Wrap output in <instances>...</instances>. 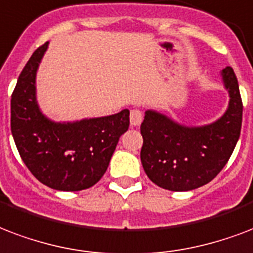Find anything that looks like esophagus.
Wrapping results in <instances>:
<instances>
[{
    "label": "esophagus",
    "instance_id": "obj_1",
    "mask_svg": "<svg viewBox=\"0 0 253 253\" xmlns=\"http://www.w3.org/2000/svg\"><path fill=\"white\" fill-rule=\"evenodd\" d=\"M142 119H143V115L140 113L139 110H131L130 113V122H131V126H139L140 123H142Z\"/></svg>",
    "mask_w": 253,
    "mask_h": 253
}]
</instances>
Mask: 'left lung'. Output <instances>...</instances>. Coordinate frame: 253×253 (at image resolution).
Wrapping results in <instances>:
<instances>
[{
  "mask_svg": "<svg viewBox=\"0 0 253 253\" xmlns=\"http://www.w3.org/2000/svg\"><path fill=\"white\" fill-rule=\"evenodd\" d=\"M223 81L229 106L212 125L184 127L155 111L146 113L140 125V161L157 186L169 191L195 190L211 182L227 165L240 136L243 102L232 67L223 70Z\"/></svg>",
  "mask_w": 253,
  "mask_h": 253,
  "instance_id": "left-lung-1",
  "label": "left lung"
}]
</instances>
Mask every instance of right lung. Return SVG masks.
Listing matches in <instances>:
<instances>
[{"label": "right lung", "instance_id": "obj_1", "mask_svg": "<svg viewBox=\"0 0 253 253\" xmlns=\"http://www.w3.org/2000/svg\"><path fill=\"white\" fill-rule=\"evenodd\" d=\"M47 42L33 53L21 71L10 102L15 146L29 171L45 186L59 191L90 188L103 176L130 111L74 123H54L36 102V73Z\"/></svg>", "mask_w": 253, "mask_h": 253}]
</instances>
